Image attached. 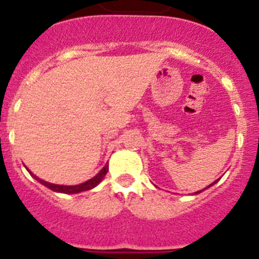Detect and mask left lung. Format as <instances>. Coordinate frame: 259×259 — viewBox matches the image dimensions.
<instances>
[{"label": "left lung", "instance_id": "1", "mask_svg": "<svg viewBox=\"0 0 259 259\" xmlns=\"http://www.w3.org/2000/svg\"><path fill=\"white\" fill-rule=\"evenodd\" d=\"M217 182H218V180H215V182H214V183H211V184H210V185H214V184H215V183H217ZM210 185H209V187H210ZM201 192H202V191H198V192H196V194L201 193Z\"/></svg>", "mask_w": 259, "mask_h": 259}]
</instances>
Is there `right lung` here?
I'll list each match as a JSON object with an SVG mask.
<instances>
[{
  "mask_svg": "<svg viewBox=\"0 0 259 259\" xmlns=\"http://www.w3.org/2000/svg\"><path fill=\"white\" fill-rule=\"evenodd\" d=\"M107 170H109V166H105L104 168H102L100 172L97 174V175L95 176V178H92V179H89L88 182L85 183H81V184L79 185H58V184H52V183H48V182H44V180L38 179V178H36L35 175H32L33 178H35L37 182H40L41 184L45 185V187H48L49 189H52V191L54 192H59V193H70V194H74V193H79V192H84V191H89V189L95 188L96 185H98L100 183L102 182V179H104V176L106 175Z\"/></svg>",
  "mask_w": 259,
  "mask_h": 259,
  "instance_id": "obj_1",
  "label": "right lung"
}]
</instances>
